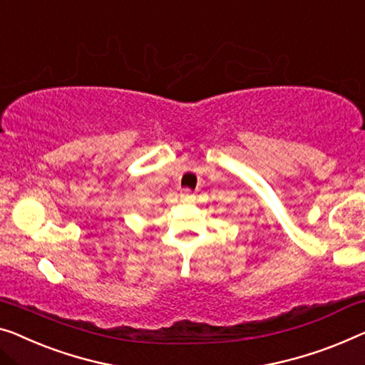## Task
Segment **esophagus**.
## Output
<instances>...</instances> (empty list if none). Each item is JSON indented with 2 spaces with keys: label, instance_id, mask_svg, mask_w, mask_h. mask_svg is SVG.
Returning a JSON list of instances; mask_svg holds the SVG:
<instances>
[{
  "label": "esophagus",
  "instance_id": "obj_1",
  "mask_svg": "<svg viewBox=\"0 0 365 365\" xmlns=\"http://www.w3.org/2000/svg\"><path fill=\"white\" fill-rule=\"evenodd\" d=\"M180 200L182 201H192L193 200V195L188 192V190H185V192L180 193Z\"/></svg>",
  "mask_w": 365,
  "mask_h": 365
}]
</instances>
